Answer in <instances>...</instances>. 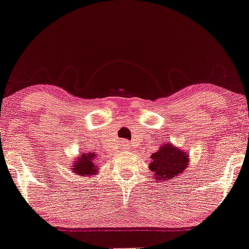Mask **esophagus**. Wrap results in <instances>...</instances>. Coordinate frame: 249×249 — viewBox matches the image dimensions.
Here are the masks:
<instances>
[{
    "label": "esophagus",
    "mask_w": 249,
    "mask_h": 249,
    "mask_svg": "<svg viewBox=\"0 0 249 249\" xmlns=\"http://www.w3.org/2000/svg\"><path fill=\"white\" fill-rule=\"evenodd\" d=\"M123 147L125 148V150H126V148H129V147H131V144L127 143V142H123Z\"/></svg>",
    "instance_id": "34e87169"
}]
</instances>
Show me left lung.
<instances>
[{"instance_id": "8db88e82", "label": "left lung", "mask_w": 249, "mask_h": 249, "mask_svg": "<svg viewBox=\"0 0 249 249\" xmlns=\"http://www.w3.org/2000/svg\"><path fill=\"white\" fill-rule=\"evenodd\" d=\"M151 159L148 168L153 172V179L158 182L176 179L185 171L190 162L189 152L174 146L171 142H166L159 147Z\"/></svg>"}]
</instances>
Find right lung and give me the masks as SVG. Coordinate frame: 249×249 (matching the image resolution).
<instances>
[{
	"mask_svg": "<svg viewBox=\"0 0 249 249\" xmlns=\"http://www.w3.org/2000/svg\"><path fill=\"white\" fill-rule=\"evenodd\" d=\"M97 155L91 152H87V153H81L79 157H77L76 161L72 163L71 171L76 174V176L81 177H92L98 173V166H97Z\"/></svg>",
	"mask_w": 249,
	"mask_h": 249,
	"instance_id": "add662e5",
	"label": "right lung"
}]
</instances>
